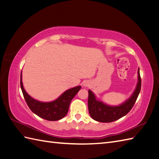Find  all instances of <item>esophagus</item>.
Wrapping results in <instances>:
<instances>
[{"label":"esophagus","instance_id":"1","mask_svg":"<svg viewBox=\"0 0 159 159\" xmlns=\"http://www.w3.org/2000/svg\"><path fill=\"white\" fill-rule=\"evenodd\" d=\"M83 87L88 86V85H89V83L87 82V81H85V82H84V83H83Z\"/></svg>","mask_w":159,"mask_h":159}]
</instances>
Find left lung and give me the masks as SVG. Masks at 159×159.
I'll use <instances>...</instances> for the list:
<instances>
[{"instance_id": "obj_1", "label": "left lung", "mask_w": 159, "mask_h": 159, "mask_svg": "<svg viewBox=\"0 0 159 159\" xmlns=\"http://www.w3.org/2000/svg\"><path fill=\"white\" fill-rule=\"evenodd\" d=\"M137 73L138 82L135 89L129 98L118 106H110L102 101L98 100L95 94L89 89L88 109L92 119L99 122H112L120 119L129 112L135 103L141 91V80L139 68L138 69Z\"/></svg>"}]
</instances>
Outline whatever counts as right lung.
<instances>
[{"label": "right lung", "instance_id": "1", "mask_svg": "<svg viewBox=\"0 0 159 159\" xmlns=\"http://www.w3.org/2000/svg\"><path fill=\"white\" fill-rule=\"evenodd\" d=\"M22 72L20 75V87L24 98L29 109L37 116L48 121H57L62 119L68 112L70 104L76 94L81 89V86H76L66 90L58 98L52 102H40L26 93L22 81Z\"/></svg>", "mask_w": 159, "mask_h": 159}]
</instances>
